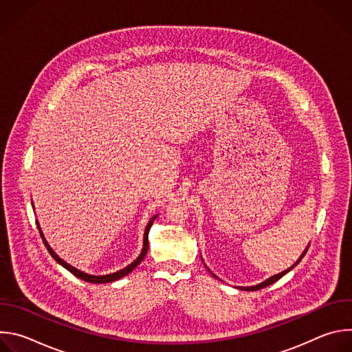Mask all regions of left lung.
I'll use <instances>...</instances> for the list:
<instances>
[{
    "mask_svg": "<svg viewBox=\"0 0 352 352\" xmlns=\"http://www.w3.org/2000/svg\"><path fill=\"white\" fill-rule=\"evenodd\" d=\"M308 249H309V245L307 246V249L304 250L302 252V255H300L299 258H298V261L291 266V267H288L287 270H284V272H281V273H278V274H274V276H272V277H269L267 280H265V281H262V283H259V284H256V285H252V287H236V288H239V289H243V291H256V289H261V288H265V287H269L270 284H273V283H276L277 280H280L283 276H285L288 272H291L300 261H302V258L305 256V254L308 252ZM208 270H209V267H208ZM213 274V273H212ZM214 277H216V274H213Z\"/></svg>",
    "mask_w": 352,
    "mask_h": 352,
    "instance_id": "left-lung-1",
    "label": "left lung"
}]
</instances>
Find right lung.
Returning a JSON list of instances; mask_svg holds the SVG:
<instances>
[{"mask_svg": "<svg viewBox=\"0 0 352 352\" xmlns=\"http://www.w3.org/2000/svg\"><path fill=\"white\" fill-rule=\"evenodd\" d=\"M33 206V205H32ZM34 208V206H33ZM157 217V214L156 216H153L152 219H150V221L147 223V226H146V228H144V235H143V248H142V250H140V255L131 263V265H128L126 267H124V269H121V270H118V272H116V273H110V274H104V276H93V274H87V273H85V272H80L79 269H76V267H74V266H71L69 263H67L65 261H63L54 250H53V248L48 245V242L45 241V238H44V234L41 232V228H40V224H38V221H36L37 223V228H38V231H40V235H41V239H43V242H44V245H45V248H47V250L50 252V255L53 256V259L57 262V263H60L63 267H65L68 272H71L74 276H76L78 278H80V280H83V281H87V283H93V284H104V283H113V281H117V280H120V278H122L124 276H126V274H129L142 261H143V258L146 256V254H147V249H148V231H150V227H152V224H153V221H155V219Z\"/></svg>", "mask_w": 352, "mask_h": 352, "instance_id": "add662e5", "label": "right lung"}]
</instances>
